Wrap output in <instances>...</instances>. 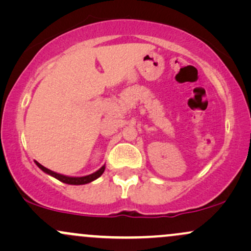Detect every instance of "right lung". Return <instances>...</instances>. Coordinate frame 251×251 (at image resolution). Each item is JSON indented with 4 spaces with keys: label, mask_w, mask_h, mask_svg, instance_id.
<instances>
[{
    "label": "right lung",
    "mask_w": 251,
    "mask_h": 251,
    "mask_svg": "<svg viewBox=\"0 0 251 251\" xmlns=\"http://www.w3.org/2000/svg\"><path fill=\"white\" fill-rule=\"evenodd\" d=\"M35 164L37 166H39L40 169L42 170L43 172H46L47 175L51 176V177L56 178V179H59L60 181H62V183H66V184H71V185H83V184H88L91 183V181L96 180L97 178H99L100 176L103 174V171H105V165H102L101 168H100L98 171L93 172V174L88 175V176H82V177H70V176H65V175H61V174H57V172H54L51 171V170L45 168V166L41 165L40 163H37L35 160Z\"/></svg>",
    "instance_id": "1"
}]
</instances>
